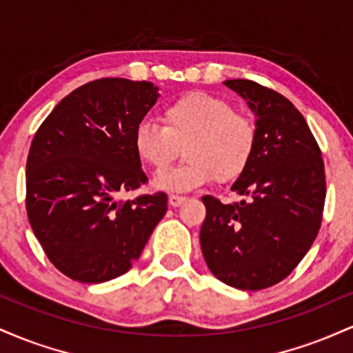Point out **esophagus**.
I'll list each match as a JSON object with an SVG mask.
<instances>
[{
  "label": "esophagus",
  "instance_id": "esophagus-1",
  "mask_svg": "<svg viewBox=\"0 0 353 353\" xmlns=\"http://www.w3.org/2000/svg\"><path fill=\"white\" fill-rule=\"evenodd\" d=\"M185 201H188V197L177 196V194H171V196H169V205H172V208H179V205L184 204Z\"/></svg>",
  "mask_w": 353,
  "mask_h": 353
}]
</instances>
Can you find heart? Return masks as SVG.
Wrapping results in <instances>:
<instances>
[{"instance_id":"1","label":"heart","mask_w":353,"mask_h":353,"mask_svg":"<svg viewBox=\"0 0 353 353\" xmlns=\"http://www.w3.org/2000/svg\"><path fill=\"white\" fill-rule=\"evenodd\" d=\"M163 125L144 119L136 125L132 148L137 159L161 171L152 185L165 192H185L214 179H237L249 168L257 145V125L228 99L209 92L182 94L164 108ZM185 148L186 161L162 169Z\"/></svg>"}]
</instances>
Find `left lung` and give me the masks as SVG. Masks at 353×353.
<instances>
[{
	"label": "left lung",
	"instance_id": "obj_1",
	"mask_svg": "<svg viewBox=\"0 0 353 353\" xmlns=\"http://www.w3.org/2000/svg\"><path fill=\"white\" fill-rule=\"evenodd\" d=\"M255 116L257 145L232 184L249 197L222 204L204 196L201 249L209 270L241 290H261L287 277L317 237L325 202L322 152L299 109L272 89L229 79Z\"/></svg>",
	"mask_w": 353,
	"mask_h": 353
}]
</instances>
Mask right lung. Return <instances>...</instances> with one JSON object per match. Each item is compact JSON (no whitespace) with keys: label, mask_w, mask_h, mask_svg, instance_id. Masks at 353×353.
I'll return each instance as SVG.
<instances>
[{"label":"right lung","mask_w":353,"mask_h":353,"mask_svg":"<svg viewBox=\"0 0 353 353\" xmlns=\"http://www.w3.org/2000/svg\"><path fill=\"white\" fill-rule=\"evenodd\" d=\"M157 98L149 81H92L61 101L34 134L28 219L52 265L72 281L101 283L128 272L168 210L164 192L116 199L148 181L132 134Z\"/></svg>","instance_id":"right-lung-1"}]
</instances>
